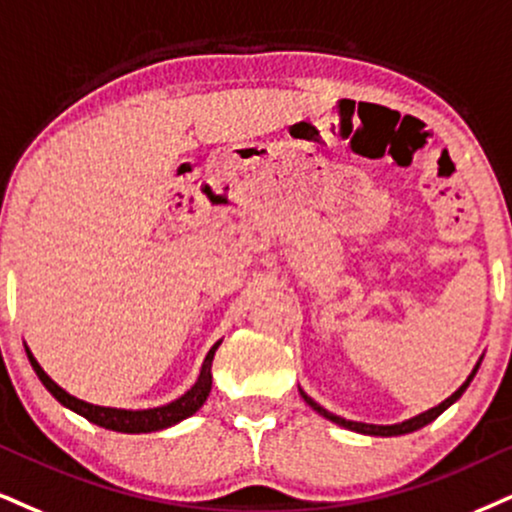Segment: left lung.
I'll return each mask as SVG.
<instances>
[{
  "instance_id": "8db88e82",
  "label": "left lung",
  "mask_w": 512,
  "mask_h": 512,
  "mask_svg": "<svg viewBox=\"0 0 512 512\" xmlns=\"http://www.w3.org/2000/svg\"><path fill=\"white\" fill-rule=\"evenodd\" d=\"M479 363H482V358H479L477 361V365L475 368H472V372L468 375V380H465L463 384H460V387L453 391V394L449 396V399H444L439 403V406H434V408H430V410H425V413H420V415H415V418H410V420H403V422H396V425H370V422H356V420H346V418H342V415H334V413H330V410L327 408H323L320 406L318 401H313L311 396L306 394L304 389L299 387V394H301V399H304L308 406H311L315 413H320L323 415V418H327V420H332L334 425H339V427H344V430H351V432H358V434H370V437H399V434H410V432H415V430H420V427H425V425H430L432 420H437L441 413H444L446 408L449 406H453V403H456L460 396H463V391L470 387V382H472V377L477 375V370H479Z\"/></svg>"
}]
</instances>
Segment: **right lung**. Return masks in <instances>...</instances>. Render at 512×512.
Returning a JSON list of instances; mask_svg holds the SVG:
<instances>
[{
	"mask_svg": "<svg viewBox=\"0 0 512 512\" xmlns=\"http://www.w3.org/2000/svg\"><path fill=\"white\" fill-rule=\"evenodd\" d=\"M220 342H223V339H220ZM220 342L213 344L211 351L206 353L204 365H201V372H199L197 382H194L192 389L185 391L180 399L166 403V406L144 408V410L94 406V403L82 401V399H78V396H71L66 389H61L59 384H56L52 377L42 370V365L35 361V356L30 353L28 346H25V353H28L30 365H33V370L37 372V377H40V382L47 387L49 394H52L54 399L61 403V406L71 408L73 413L82 415V418L94 422V425L104 427V430L123 432V434H142V432H159V430H166V427L178 425L180 420L189 418V415H194L201 406H204L208 394H211V384H213L211 363H213V356H216V349L220 346Z\"/></svg>",
	"mask_w": 512,
	"mask_h": 512,
	"instance_id": "add662e5",
	"label": "right lung"
}]
</instances>
